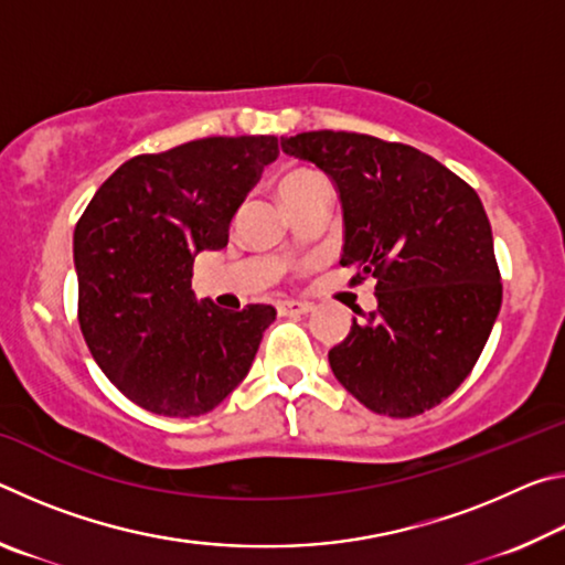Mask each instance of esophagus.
Wrapping results in <instances>:
<instances>
[{
  "mask_svg": "<svg viewBox=\"0 0 565 565\" xmlns=\"http://www.w3.org/2000/svg\"><path fill=\"white\" fill-rule=\"evenodd\" d=\"M313 306L309 301H284L279 306V311L284 317H301V313H309Z\"/></svg>",
  "mask_w": 565,
  "mask_h": 565,
  "instance_id": "34e87169",
  "label": "esophagus"
}]
</instances>
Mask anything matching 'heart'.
<instances>
[{"instance_id":"obj_1","label":"heart","mask_w":565,"mask_h":565,"mask_svg":"<svg viewBox=\"0 0 565 565\" xmlns=\"http://www.w3.org/2000/svg\"><path fill=\"white\" fill-rule=\"evenodd\" d=\"M323 181H327V179H323V177L319 174V171L301 167V169L286 171V174L279 179V184H276V191H279L281 202H289V199L303 194L306 189L323 184Z\"/></svg>"}]
</instances>
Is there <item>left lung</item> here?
Wrapping results in <instances>:
<instances>
[{
    "label": "left lung",
    "mask_w": 565,
    "mask_h": 565,
    "mask_svg": "<svg viewBox=\"0 0 565 565\" xmlns=\"http://www.w3.org/2000/svg\"><path fill=\"white\" fill-rule=\"evenodd\" d=\"M284 154L339 191L341 266L374 276L379 309L329 351L339 384L374 414L408 418L461 386L501 311L493 234L476 191L434 157L369 134L303 131Z\"/></svg>",
    "instance_id": "left-lung-1"
}]
</instances>
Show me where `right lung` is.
<instances>
[{
    "label": "right lung",
    "instance_id": "right-lung-1",
    "mask_svg": "<svg viewBox=\"0 0 565 565\" xmlns=\"http://www.w3.org/2000/svg\"><path fill=\"white\" fill-rule=\"evenodd\" d=\"M276 137H209L134 157L104 181L74 228L79 327L124 396L159 416H202L242 384L276 309L199 301L191 269L228 226Z\"/></svg>",
    "mask_w": 565,
    "mask_h": 565
}]
</instances>
